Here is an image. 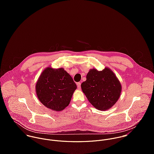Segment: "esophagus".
<instances>
[{"instance_id":"esophagus-1","label":"esophagus","mask_w":154,"mask_h":154,"mask_svg":"<svg viewBox=\"0 0 154 154\" xmlns=\"http://www.w3.org/2000/svg\"><path fill=\"white\" fill-rule=\"evenodd\" d=\"M76 84L78 89H81V82H78Z\"/></svg>"}]
</instances>
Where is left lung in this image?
<instances>
[{
    "instance_id": "obj_1",
    "label": "left lung",
    "mask_w": 154,
    "mask_h": 154,
    "mask_svg": "<svg viewBox=\"0 0 154 154\" xmlns=\"http://www.w3.org/2000/svg\"><path fill=\"white\" fill-rule=\"evenodd\" d=\"M81 88L89 103L101 111L108 110L116 103L122 89L119 79L107 67L101 71L91 69Z\"/></svg>"
}]
</instances>
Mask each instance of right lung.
Here are the masks:
<instances>
[{"mask_svg": "<svg viewBox=\"0 0 154 154\" xmlns=\"http://www.w3.org/2000/svg\"><path fill=\"white\" fill-rule=\"evenodd\" d=\"M76 88L71 76L62 67H46L35 85L39 101L47 109L55 111H62L69 106Z\"/></svg>", "mask_w": 154, "mask_h": 154, "instance_id": "add662e5", "label": "right lung"}]
</instances>
